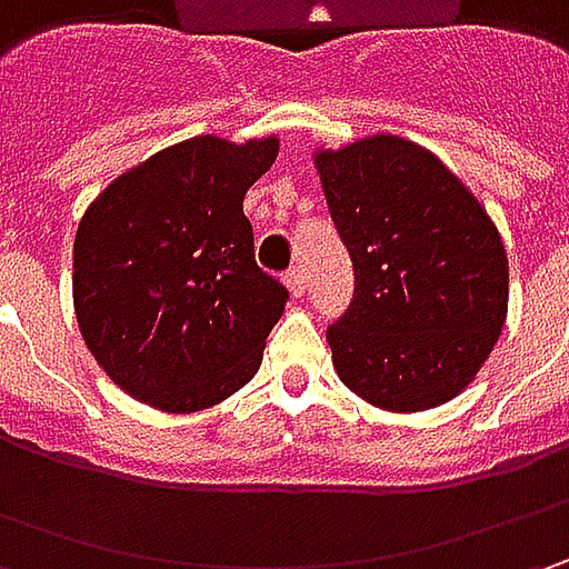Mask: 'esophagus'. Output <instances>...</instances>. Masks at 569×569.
Listing matches in <instances>:
<instances>
[{
	"label": "esophagus",
	"mask_w": 569,
	"mask_h": 569,
	"mask_svg": "<svg viewBox=\"0 0 569 569\" xmlns=\"http://www.w3.org/2000/svg\"><path fill=\"white\" fill-rule=\"evenodd\" d=\"M284 281H288V288H291V295H295V297L307 295V274H303V269H300V266L288 269Z\"/></svg>",
	"instance_id": "obj_1"
}]
</instances>
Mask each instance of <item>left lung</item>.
I'll use <instances>...</instances> for the list:
<instances>
[{"label": "left lung", "instance_id": "obj_1", "mask_svg": "<svg viewBox=\"0 0 569 569\" xmlns=\"http://www.w3.org/2000/svg\"><path fill=\"white\" fill-rule=\"evenodd\" d=\"M355 297L329 329L341 382L382 411L459 396L507 319L510 269L481 202L437 154L399 136L317 151Z\"/></svg>", "mask_w": 569, "mask_h": 569}]
</instances>
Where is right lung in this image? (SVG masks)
Instances as JSON below:
<instances>
[{
    "label": "right lung",
    "instance_id": "obj_1",
    "mask_svg": "<svg viewBox=\"0 0 569 569\" xmlns=\"http://www.w3.org/2000/svg\"><path fill=\"white\" fill-rule=\"evenodd\" d=\"M274 154V136H196L126 170L84 211L72 250L78 329L132 399L202 411L259 370L288 288L256 266L243 196Z\"/></svg>",
    "mask_w": 569,
    "mask_h": 569
}]
</instances>
